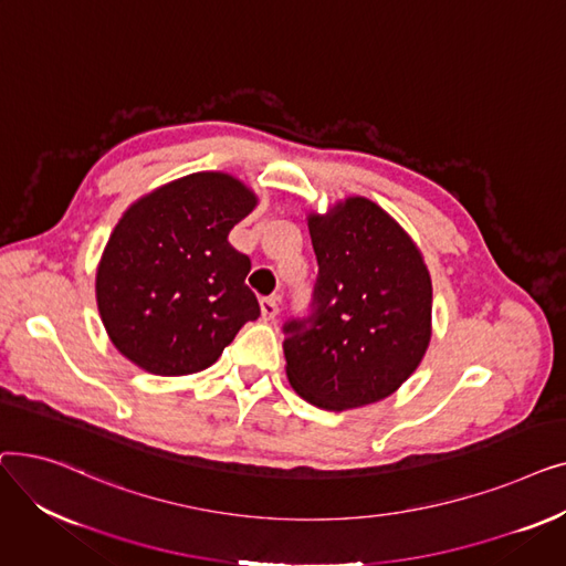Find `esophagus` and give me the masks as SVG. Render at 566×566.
Wrapping results in <instances>:
<instances>
[{
  "label": "esophagus",
  "instance_id": "esophagus-1",
  "mask_svg": "<svg viewBox=\"0 0 566 566\" xmlns=\"http://www.w3.org/2000/svg\"><path fill=\"white\" fill-rule=\"evenodd\" d=\"M259 305H261V316H263V321H273V318L280 314V305H277L275 298H263Z\"/></svg>",
  "mask_w": 566,
  "mask_h": 566
}]
</instances>
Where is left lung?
I'll list each match as a JSON object with an SVG mask.
<instances>
[{"instance_id": "obj_1", "label": "left lung", "mask_w": 566, "mask_h": 566, "mask_svg": "<svg viewBox=\"0 0 566 566\" xmlns=\"http://www.w3.org/2000/svg\"><path fill=\"white\" fill-rule=\"evenodd\" d=\"M310 312L284 323L291 388L325 410L390 397L431 339V277L408 233L365 197L310 216Z\"/></svg>"}]
</instances>
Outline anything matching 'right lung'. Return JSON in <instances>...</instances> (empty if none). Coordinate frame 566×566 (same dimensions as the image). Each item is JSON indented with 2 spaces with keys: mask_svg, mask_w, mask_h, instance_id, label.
Wrapping results in <instances>:
<instances>
[{
  "mask_svg": "<svg viewBox=\"0 0 566 566\" xmlns=\"http://www.w3.org/2000/svg\"><path fill=\"white\" fill-rule=\"evenodd\" d=\"M254 206L233 176L201 171L128 208L96 275L98 312L118 353L151 374L186 376L211 367L259 318L245 284L250 256L227 241Z\"/></svg>",
  "mask_w": 566,
  "mask_h": 566,
  "instance_id": "1",
  "label": "right lung"
}]
</instances>
